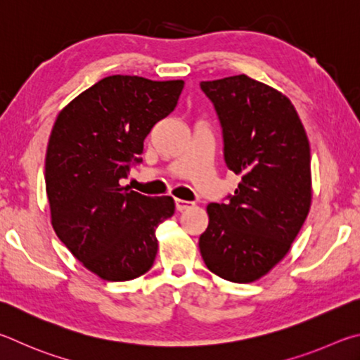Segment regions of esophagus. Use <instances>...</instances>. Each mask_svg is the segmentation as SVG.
<instances>
[{
  "label": "esophagus",
  "mask_w": 360,
  "mask_h": 360,
  "mask_svg": "<svg viewBox=\"0 0 360 360\" xmlns=\"http://www.w3.org/2000/svg\"><path fill=\"white\" fill-rule=\"evenodd\" d=\"M190 207H193V202H190V200L175 199V209H176V212H184L186 209H190Z\"/></svg>",
  "instance_id": "34e87169"
}]
</instances>
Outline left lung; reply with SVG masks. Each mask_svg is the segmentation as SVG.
<instances>
[{
	"label": "left lung",
	"instance_id": "left-lung-1",
	"mask_svg": "<svg viewBox=\"0 0 360 360\" xmlns=\"http://www.w3.org/2000/svg\"><path fill=\"white\" fill-rule=\"evenodd\" d=\"M200 90L221 124L226 166L242 181L207 207L199 250L213 274L250 283L286 256L308 215L310 143L291 101L272 86L240 74L200 82Z\"/></svg>",
	"mask_w": 360,
	"mask_h": 360
}]
</instances>
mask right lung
<instances>
[{"instance_id":"obj_1","label":"right lung","mask_w":360,"mask_h":360,"mask_svg":"<svg viewBox=\"0 0 360 360\" xmlns=\"http://www.w3.org/2000/svg\"><path fill=\"white\" fill-rule=\"evenodd\" d=\"M184 85L110 75L56 117L46 155L52 226L103 280H134L153 266L156 228L174 215V199L129 191L120 180L142 162L145 137L175 109Z\"/></svg>"}]
</instances>
